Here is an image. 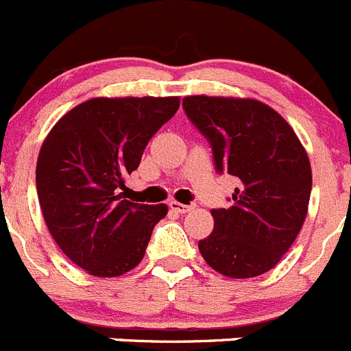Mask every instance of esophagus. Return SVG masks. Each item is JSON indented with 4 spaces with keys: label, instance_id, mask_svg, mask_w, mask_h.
Masks as SVG:
<instances>
[{
    "label": "esophagus",
    "instance_id": "obj_1",
    "mask_svg": "<svg viewBox=\"0 0 351 351\" xmlns=\"http://www.w3.org/2000/svg\"><path fill=\"white\" fill-rule=\"evenodd\" d=\"M169 207L172 208V210L178 212V214H188V212L193 210V205H184L181 204V202H176V200L169 202Z\"/></svg>",
    "mask_w": 351,
    "mask_h": 351
}]
</instances>
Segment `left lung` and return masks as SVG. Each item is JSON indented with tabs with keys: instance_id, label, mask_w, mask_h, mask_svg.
<instances>
[{
	"instance_id": "1",
	"label": "left lung",
	"mask_w": 351,
	"mask_h": 351,
	"mask_svg": "<svg viewBox=\"0 0 351 351\" xmlns=\"http://www.w3.org/2000/svg\"><path fill=\"white\" fill-rule=\"evenodd\" d=\"M182 108L210 143L215 170L239 179L233 204L214 208V231L198 242L205 263L230 278L269 271L308 214L311 167L284 118L256 99L189 95Z\"/></svg>"
}]
</instances>
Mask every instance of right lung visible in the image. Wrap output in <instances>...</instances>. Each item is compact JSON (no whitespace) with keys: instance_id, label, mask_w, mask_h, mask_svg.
Segmentation results:
<instances>
[{"instance_id":"add662e5","label":"right lung","mask_w":351,"mask_h":351,"mask_svg":"<svg viewBox=\"0 0 351 351\" xmlns=\"http://www.w3.org/2000/svg\"><path fill=\"white\" fill-rule=\"evenodd\" d=\"M179 97H95L48 132L36 189L48 231L71 261L94 276H120L141 263L165 204L123 200L125 178Z\"/></svg>"}]
</instances>
